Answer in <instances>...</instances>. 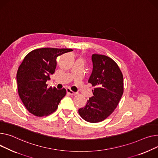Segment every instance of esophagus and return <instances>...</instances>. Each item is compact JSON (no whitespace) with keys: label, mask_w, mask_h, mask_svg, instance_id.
Listing matches in <instances>:
<instances>
[{"label":"esophagus","mask_w":158,"mask_h":158,"mask_svg":"<svg viewBox=\"0 0 158 158\" xmlns=\"http://www.w3.org/2000/svg\"><path fill=\"white\" fill-rule=\"evenodd\" d=\"M67 93L69 94H70V95H75V94H76L77 93L76 92H73V91H72L70 88H67Z\"/></svg>","instance_id":"34e87169"}]
</instances>
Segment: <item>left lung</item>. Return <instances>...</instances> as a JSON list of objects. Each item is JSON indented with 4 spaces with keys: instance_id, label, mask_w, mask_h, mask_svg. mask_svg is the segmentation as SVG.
I'll use <instances>...</instances> for the list:
<instances>
[{
    "instance_id": "obj_1",
    "label": "left lung",
    "mask_w": 158,
    "mask_h": 158,
    "mask_svg": "<svg viewBox=\"0 0 158 158\" xmlns=\"http://www.w3.org/2000/svg\"><path fill=\"white\" fill-rule=\"evenodd\" d=\"M91 60L93 71L88 82L96 88L85 107L79 109V114L84 120L94 123L106 119L117 107L123 94V76L110 58L93 54Z\"/></svg>"
}]
</instances>
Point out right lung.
I'll use <instances>...</instances> for the list:
<instances>
[{
    "mask_svg": "<svg viewBox=\"0 0 158 158\" xmlns=\"http://www.w3.org/2000/svg\"><path fill=\"white\" fill-rule=\"evenodd\" d=\"M71 49L44 48L30 52L19 65L16 75L19 96L26 109L38 117L54 112L66 89L47 88L46 82L53 74L56 58Z\"/></svg>",
    "mask_w": 158,
    "mask_h": 158,
    "instance_id": "right-lung-1",
    "label": "right lung"
}]
</instances>
